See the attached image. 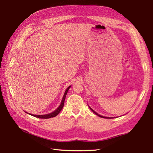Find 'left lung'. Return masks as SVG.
I'll return each mask as SVG.
<instances>
[{
    "label": "left lung",
    "instance_id": "left-lung-1",
    "mask_svg": "<svg viewBox=\"0 0 153 153\" xmlns=\"http://www.w3.org/2000/svg\"><path fill=\"white\" fill-rule=\"evenodd\" d=\"M89 108H90V107H89ZM90 109H91V110H92V111H93V112L94 113H95V114H97V116H99V117H101V118H108V117H105V116H100V115L98 114H97V112H95V111H94V110H93V109H91V108H90Z\"/></svg>",
    "mask_w": 153,
    "mask_h": 153
}]
</instances>
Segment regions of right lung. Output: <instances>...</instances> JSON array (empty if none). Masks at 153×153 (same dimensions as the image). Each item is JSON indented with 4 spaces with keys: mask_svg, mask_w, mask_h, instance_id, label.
<instances>
[{
    "mask_svg": "<svg viewBox=\"0 0 153 153\" xmlns=\"http://www.w3.org/2000/svg\"><path fill=\"white\" fill-rule=\"evenodd\" d=\"M70 87H71V86L68 87V88L66 89V91H65L64 97H63V98H62V102H61V104H60V106L58 107V108L56 110H54V111L53 112L50 113V114H45V115H35V114H31V116H33L34 117H36V118H45V119L53 118V117H55L56 116H57V115L58 114L60 113V112L61 111V110L62 109V108H63L64 105V100H65V99H66L67 93H68V90H69V89L70 88ZM27 114H29V113H27Z\"/></svg>",
    "mask_w": 153,
    "mask_h": 153,
    "instance_id": "obj_1",
    "label": "right lung"
}]
</instances>
